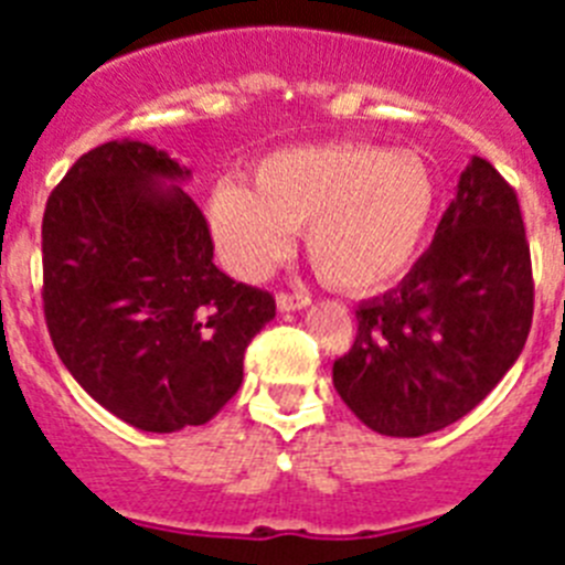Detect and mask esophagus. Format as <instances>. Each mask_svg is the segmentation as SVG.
Wrapping results in <instances>:
<instances>
[{
  "label": "esophagus",
  "mask_w": 565,
  "mask_h": 565,
  "mask_svg": "<svg viewBox=\"0 0 565 565\" xmlns=\"http://www.w3.org/2000/svg\"><path fill=\"white\" fill-rule=\"evenodd\" d=\"M311 306V297H308L306 291H279L277 294V308L279 311H299V308Z\"/></svg>",
  "instance_id": "34e87169"
}]
</instances>
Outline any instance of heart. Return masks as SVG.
Segmentation results:
<instances>
[{
  "mask_svg": "<svg viewBox=\"0 0 565 565\" xmlns=\"http://www.w3.org/2000/svg\"><path fill=\"white\" fill-rule=\"evenodd\" d=\"M248 183H223L209 203L212 234L232 268L248 277L268 271L291 248V232L306 228L313 271L356 294L407 271L436 209L422 154L364 141L279 149Z\"/></svg>",
  "mask_w": 565,
  "mask_h": 565,
  "instance_id": "heart-1",
  "label": "heart"
}]
</instances>
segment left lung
<instances>
[{"label": "left lung", "instance_id": "1", "mask_svg": "<svg viewBox=\"0 0 565 565\" xmlns=\"http://www.w3.org/2000/svg\"><path fill=\"white\" fill-rule=\"evenodd\" d=\"M535 279L515 189L472 158L433 246L398 288L356 308V339L333 362L353 416L393 438L467 416L526 344Z\"/></svg>", "mask_w": 565, "mask_h": 565}]
</instances>
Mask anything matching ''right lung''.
I'll return each instance as SVG.
<instances>
[{
  "instance_id": "1",
  "label": "right lung",
  "mask_w": 565,
  "mask_h": 565,
  "mask_svg": "<svg viewBox=\"0 0 565 565\" xmlns=\"http://www.w3.org/2000/svg\"><path fill=\"white\" fill-rule=\"evenodd\" d=\"M186 169L141 141L82 154L47 198L42 306L58 359L143 433L206 424L243 384V353L277 313L263 288L214 266Z\"/></svg>"
}]
</instances>
